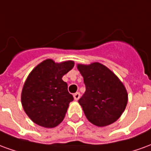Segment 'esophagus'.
<instances>
[{"label": "esophagus", "instance_id": "1", "mask_svg": "<svg viewBox=\"0 0 151 151\" xmlns=\"http://www.w3.org/2000/svg\"><path fill=\"white\" fill-rule=\"evenodd\" d=\"M80 96H81L80 93H79V92H77V93H75V94L73 95V98H74V99H75L76 101H78L79 99H80Z\"/></svg>", "mask_w": 151, "mask_h": 151}]
</instances>
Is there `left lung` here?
<instances>
[{"label": "left lung", "mask_w": 151, "mask_h": 151, "mask_svg": "<svg viewBox=\"0 0 151 151\" xmlns=\"http://www.w3.org/2000/svg\"><path fill=\"white\" fill-rule=\"evenodd\" d=\"M77 68L86 85V91L78 103L87 120L99 127L116 121L128 103V93L122 82L101 63L78 64Z\"/></svg>", "instance_id": "1"}]
</instances>
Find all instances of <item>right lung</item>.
<instances>
[{
  "label": "right lung",
  "mask_w": 151,
  "mask_h": 151,
  "mask_svg": "<svg viewBox=\"0 0 151 151\" xmlns=\"http://www.w3.org/2000/svg\"><path fill=\"white\" fill-rule=\"evenodd\" d=\"M73 60L60 63L47 59L35 66L25 82L21 101L25 112L34 123L54 128L62 122L73 97L63 76L73 68Z\"/></svg>",
  "instance_id": "1"
}]
</instances>
